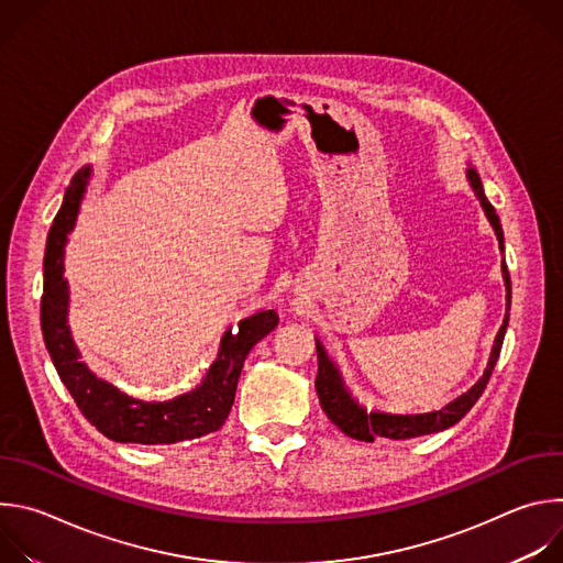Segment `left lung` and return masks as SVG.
<instances>
[{
  "mask_svg": "<svg viewBox=\"0 0 563 563\" xmlns=\"http://www.w3.org/2000/svg\"><path fill=\"white\" fill-rule=\"evenodd\" d=\"M465 180L470 185V189L474 191L481 209H484L488 222L495 229V235L499 240V252L504 254V229L499 222V216L495 211V207L490 205V200L486 198L484 185H481V178L476 174V169L472 165H467L465 169ZM501 276H504V285H506V313H504V323L499 328V334L495 339L488 365L484 369V376H481L465 394H461L459 398H454L452 404H448L445 408H441L439 412H428V415H389V412H380V410H367L363 408L358 400L352 396V391L347 389L336 363L328 356L323 343L316 339V356H318V376H316V394L320 400V408L328 415V419L339 426V430H343L347 437L358 439V441H367L372 443L374 439H394V441H406V439H415V437H423V434H434V432H443L452 426H456L478 400V396L484 394L493 369L497 365L501 345H504V336L508 330V320H510V274L506 267V258H501Z\"/></svg>",
  "mask_w": 563,
  "mask_h": 563,
  "instance_id": "1",
  "label": "left lung"
}]
</instances>
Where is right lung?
Masks as SVG:
<instances>
[{
  "label": "right lung",
  "instance_id": "1",
  "mask_svg": "<svg viewBox=\"0 0 563 563\" xmlns=\"http://www.w3.org/2000/svg\"><path fill=\"white\" fill-rule=\"evenodd\" d=\"M91 176V165L73 176L46 238L40 320L51 361L62 383L75 398L79 412L113 441L169 445L216 432L231 412L238 378L247 354L278 325V316L274 309H263L240 320L235 332H224L218 358L209 367L202 383L169 400H142L96 376L82 361V354H79L70 336V291L68 280L64 278L68 233L75 229Z\"/></svg>",
  "mask_w": 563,
  "mask_h": 563
}]
</instances>
